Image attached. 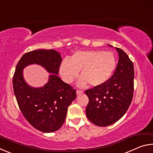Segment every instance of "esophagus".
Segmentation results:
<instances>
[{
	"label": "esophagus",
	"instance_id": "esophagus-1",
	"mask_svg": "<svg viewBox=\"0 0 153 153\" xmlns=\"http://www.w3.org/2000/svg\"><path fill=\"white\" fill-rule=\"evenodd\" d=\"M77 95H79V94H82L83 92V90H77Z\"/></svg>",
	"mask_w": 153,
	"mask_h": 153
}]
</instances>
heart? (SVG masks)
I'll use <instances>...</instances> for the list:
<instances>
[{
	"label": "heart",
	"instance_id": "b5f03b06",
	"mask_svg": "<svg viewBox=\"0 0 153 153\" xmlns=\"http://www.w3.org/2000/svg\"><path fill=\"white\" fill-rule=\"evenodd\" d=\"M115 67V56L111 52L82 51L74 53L69 60L62 61L60 74L65 82L71 83L82 70L78 86H84L88 82L92 86H98L108 81Z\"/></svg>",
	"mask_w": 153,
	"mask_h": 153
}]
</instances>
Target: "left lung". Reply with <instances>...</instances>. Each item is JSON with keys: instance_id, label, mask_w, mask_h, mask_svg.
<instances>
[{"instance_id": "obj_1", "label": "left lung", "mask_w": 153, "mask_h": 153, "mask_svg": "<svg viewBox=\"0 0 153 153\" xmlns=\"http://www.w3.org/2000/svg\"><path fill=\"white\" fill-rule=\"evenodd\" d=\"M116 50L119 61L112 77L105 84L85 91L89 98L86 108L87 117L100 127L110 126L120 120L133 98V62L121 48Z\"/></svg>"}]
</instances>
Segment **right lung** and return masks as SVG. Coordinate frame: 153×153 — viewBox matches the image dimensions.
<instances>
[{
	"label": "right lung",
	"instance_id": "1",
	"mask_svg": "<svg viewBox=\"0 0 153 153\" xmlns=\"http://www.w3.org/2000/svg\"><path fill=\"white\" fill-rule=\"evenodd\" d=\"M61 62L60 53L53 49L28 52L17 63L13 77L14 94L23 115L42 132H53L63 126L67 108L76 98V89L57 76ZM33 63L40 64L53 74L40 89L29 87L22 78V69Z\"/></svg>",
	"mask_w": 153,
	"mask_h": 153
}]
</instances>
